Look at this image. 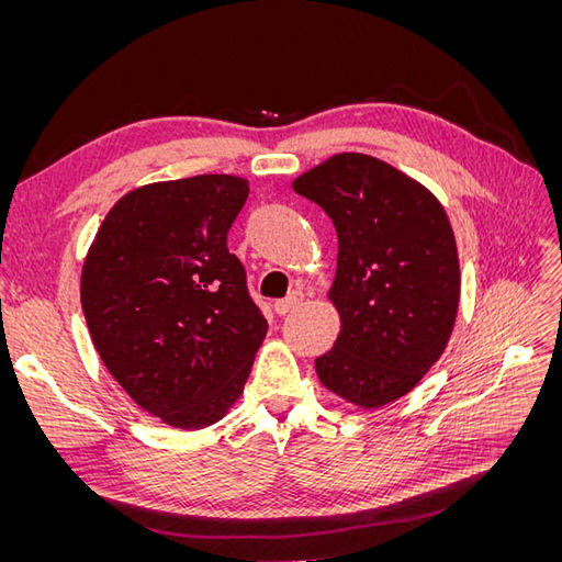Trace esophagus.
Masks as SVG:
<instances>
[{
    "label": "esophagus",
    "instance_id": "obj_1",
    "mask_svg": "<svg viewBox=\"0 0 562 562\" xmlns=\"http://www.w3.org/2000/svg\"><path fill=\"white\" fill-rule=\"evenodd\" d=\"M302 300H304V295H302L300 291H293V293L288 295V297H283V300H279V302H274V312H277L279 316H283V314H288L291 310H295Z\"/></svg>",
    "mask_w": 562,
    "mask_h": 562
}]
</instances>
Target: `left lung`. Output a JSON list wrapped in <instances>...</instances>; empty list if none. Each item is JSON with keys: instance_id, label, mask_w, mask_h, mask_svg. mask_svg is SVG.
<instances>
[{"instance_id": "obj_1", "label": "left lung", "mask_w": 562, "mask_h": 562, "mask_svg": "<svg viewBox=\"0 0 562 562\" xmlns=\"http://www.w3.org/2000/svg\"><path fill=\"white\" fill-rule=\"evenodd\" d=\"M337 232L330 302L339 335L316 359L333 394L359 407L405 396L440 359L459 307V260L440 201L398 168L345 151L295 178Z\"/></svg>"}]
</instances>
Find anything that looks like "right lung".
<instances>
[{
  "mask_svg": "<svg viewBox=\"0 0 562 562\" xmlns=\"http://www.w3.org/2000/svg\"><path fill=\"white\" fill-rule=\"evenodd\" d=\"M248 180L194 176L119 199L81 269V310L110 375L178 429L223 419L267 335L227 232Z\"/></svg>",
  "mask_w": 562,
  "mask_h": 562,
  "instance_id": "obj_1",
  "label": "right lung"
}]
</instances>
